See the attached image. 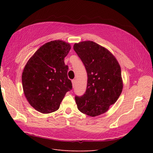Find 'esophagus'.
Here are the masks:
<instances>
[{
  "instance_id": "esophagus-1",
  "label": "esophagus",
  "mask_w": 153,
  "mask_h": 153,
  "mask_svg": "<svg viewBox=\"0 0 153 153\" xmlns=\"http://www.w3.org/2000/svg\"><path fill=\"white\" fill-rule=\"evenodd\" d=\"M71 82H72V84H73V87H74L75 86V82H76V81H75V80H71Z\"/></svg>"
}]
</instances>
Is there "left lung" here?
Segmentation results:
<instances>
[{
    "label": "left lung",
    "mask_w": 153,
    "mask_h": 153,
    "mask_svg": "<svg viewBox=\"0 0 153 153\" xmlns=\"http://www.w3.org/2000/svg\"><path fill=\"white\" fill-rule=\"evenodd\" d=\"M73 49L84 64L88 78L85 94L75 96L78 109L91 117L104 114L121 94V67L108 50L93 41L75 43Z\"/></svg>",
    "instance_id": "8db88e82"
}]
</instances>
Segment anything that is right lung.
<instances>
[{"mask_svg":"<svg viewBox=\"0 0 153 153\" xmlns=\"http://www.w3.org/2000/svg\"><path fill=\"white\" fill-rule=\"evenodd\" d=\"M70 49L64 41H50L36 51L24 68L22 79L25 96L39 112L57 110L66 92L72 89L64 61Z\"/></svg>","mask_w":153,"mask_h":153,"instance_id":"1","label":"right lung"}]
</instances>
